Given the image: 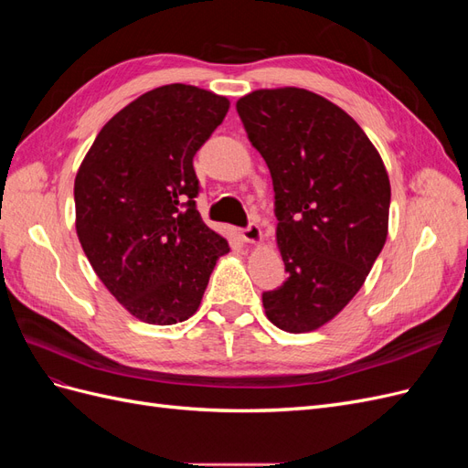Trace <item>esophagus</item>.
Listing matches in <instances>:
<instances>
[{"label": "esophagus", "instance_id": "1", "mask_svg": "<svg viewBox=\"0 0 468 468\" xmlns=\"http://www.w3.org/2000/svg\"><path fill=\"white\" fill-rule=\"evenodd\" d=\"M239 238L248 244H260L261 242V229L258 224H248L246 229H239Z\"/></svg>", "mask_w": 468, "mask_h": 468}]
</instances>
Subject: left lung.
<instances>
[{"label":"left lung","instance_id":"8db88e82","mask_svg":"<svg viewBox=\"0 0 468 468\" xmlns=\"http://www.w3.org/2000/svg\"><path fill=\"white\" fill-rule=\"evenodd\" d=\"M275 191L287 281L263 292L267 318L303 334L357 294L387 242L390 181L361 126L301 88L258 90L236 103Z\"/></svg>","mask_w":468,"mask_h":468}]
</instances>
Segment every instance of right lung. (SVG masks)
Returning <instances> with one entry per match:
<instances>
[{"label": "right lung", "instance_id": "add662e5", "mask_svg": "<svg viewBox=\"0 0 468 468\" xmlns=\"http://www.w3.org/2000/svg\"><path fill=\"white\" fill-rule=\"evenodd\" d=\"M212 91L172 83L112 117L83 158L76 232L109 292L148 324L187 320L229 242L197 210L193 158L229 112Z\"/></svg>", "mask_w": 468, "mask_h": 468}]
</instances>
